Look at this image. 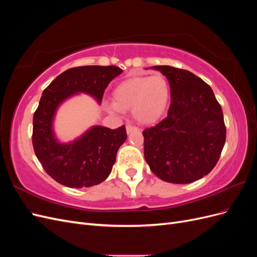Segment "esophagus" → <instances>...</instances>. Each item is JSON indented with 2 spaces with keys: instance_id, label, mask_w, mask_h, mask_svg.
Returning <instances> with one entry per match:
<instances>
[{
  "instance_id": "1",
  "label": "esophagus",
  "mask_w": 257,
  "mask_h": 257,
  "mask_svg": "<svg viewBox=\"0 0 257 257\" xmlns=\"http://www.w3.org/2000/svg\"><path fill=\"white\" fill-rule=\"evenodd\" d=\"M134 131H138V127L133 126V125H126V133L127 134L132 133V132H134Z\"/></svg>"
}]
</instances>
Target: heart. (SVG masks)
<instances>
[{
	"mask_svg": "<svg viewBox=\"0 0 257 257\" xmlns=\"http://www.w3.org/2000/svg\"><path fill=\"white\" fill-rule=\"evenodd\" d=\"M169 96V83L162 74L133 77L116 85L109 110L120 113L132 109L139 123L152 124L166 111Z\"/></svg>",
	"mask_w": 257,
	"mask_h": 257,
	"instance_id": "heart-1",
	"label": "heart"
}]
</instances>
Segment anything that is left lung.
I'll return each mask as SVG.
<instances>
[{
    "label": "left lung",
    "mask_w": 257,
    "mask_h": 257,
    "mask_svg": "<svg viewBox=\"0 0 257 257\" xmlns=\"http://www.w3.org/2000/svg\"><path fill=\"white\" fill-rule=\"evenodd\" d=\"M153 68L166 76L172 104L164 120L143 132L146 162L163 181L199 180L216 165L226 139L221 105L193 73L168 65Z\"/></svg>",
    "instance_id": "left-lung-1"
}]
</instances>
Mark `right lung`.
<instances>
[{
	"label": "right lung",
	"mask_w": 257,
	"mask_h": 257,
	"mask_svg": "<svg viewBox=\"0 0 257 257\" xmlns=\"http://www.w3.org/2000/svg\"><path fill=\"white\" fill-rule=\"evenodd\" d=\"M122 73L118 66H78L60 74L43 92L33 116L32 143L45 172L68 188H89L111 173L116 152L126 139L125 125L115 130L92 126L76 141L62 144L54 136L52 122L58 107L77 93L102 102L109 82Z\"/></svg>",
	"instance_id": "obj_1"
}]
</instances>
